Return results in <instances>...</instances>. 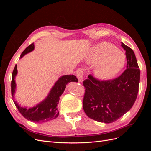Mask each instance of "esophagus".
Here are the masks:
<instances>
[{
    "label": "esophagus",
    "instance_id": "34e87169",
    "mask_svg": "<svg viewBox=\"0 0 151 151\" xmlns=\"http://www.w3.org/2000/svg\"><path fill=\"white\" fill-rule=\"evenodd\" d=\"M76 76H77V79L79 80V83H82L83 81V77H84L83 70L81 69V68H79V69L76 71Z\"/></svg>",
    "mask_w": 151,
    "mask_h": 151
}]
</instances>
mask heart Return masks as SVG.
I'll return each mask as SVG.
<instances>
[{"instance_id": "1", "label": "heart", "mask_w": 151, "mask_h": 151, "mask_svg": "<svg viewBox=\"0 0 151 151\" xmlns=\"http://www.w3.org/2000/svg\"><path fill=\"white\" fill-rule=\"evenodd\" d=\"M86 61L96 65L94 74L99 79H108L118 74L124 67L125 55L111 43L103 42L93 47L86 57Z\"/></svg>"}]
</instances>
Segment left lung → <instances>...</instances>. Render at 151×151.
<instances>
[{
    "mask_svg": "<svg viewBox=\"0 0 151 151\" xmlns=\"http://www.w3.org/2000/svg\"><path fill=\"white\" fill-rule=\"evenodd\" d=\"M125 50L127 69L117 78L99 81L91 75L84 81L83 109L91 119L110 123L116 121L133 106L139 92L140 69L133 50L122 43Z\"/></svg>",
    "mask_w": 151,
    "mask_h": 151,
    "instance_id": "8db88e82",
    "label": "left lung"
}]
</instances>
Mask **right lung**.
I'll list each match as a JSON object with an SVG mask.
<instances>
[{
	"label": "right lung",
	"mask_w": 151,
	"mask_h": 151,
	"mask_svg": "<svg viewBox=\"0 0 151 151\" xmlns=\"http://www.w3.org/2000/svg\"><path fill=\"white\" fill-rule=\"evenodd\" d=\"M35 48L34 44L30 45L22 52L20 56V58L23 57L26 54L30 53ZM17 74V65H15L12 74L11 81V94L13 101L14 103L21 115L27 120L33 122H47L52 120L58 117L59 112L58 111V104L60 99V96L63 94L66 88V85L70 82H77V79L74 75H63L59 77L55 82L53 86L50 89L47 96L42 101H41L33 107L27 108L21 106L14 99L16 93V84L15 79Z\"/></svg>",
	"instance_id": "right-lung-1"
}]
</instances>
